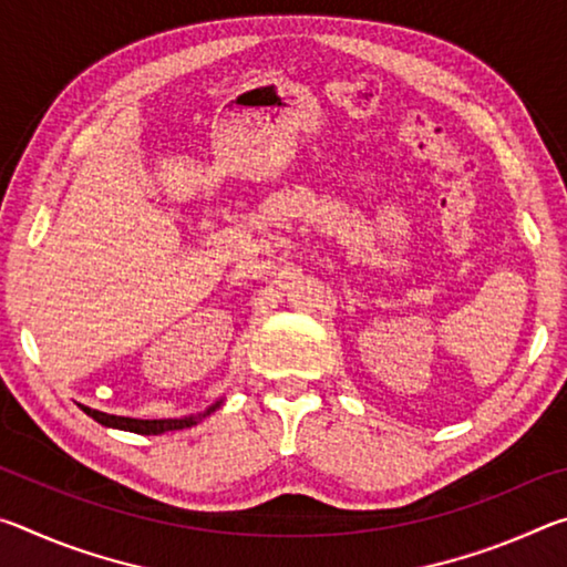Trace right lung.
Wrapping results in <instances>:
<instances>
[{
    "mask_svg": "<svg viewBox=\"0 0 567 567\" xmlns=\"http://www.w3.org/2000/svg\"><path fill=\"white\" fill-rule=\"evenodd\" d=\"M219 405H223V400H217L215 405H209L205 412H199V415H189V417H175V420H137V417H120V415H107V412H100V410H92L87 405H80L84 412L92 420H97L100 425L104 427H117V430H127V433H137V435H162V433H169V430H182V427H189V425H197V420L207 417L209 412H215Z\"/></svg>",
    "mask_w": 567,
    "mask_h": 567,
    "instance_id": "right-lung-1",
    "label": "right lung"
}]
</instances>
